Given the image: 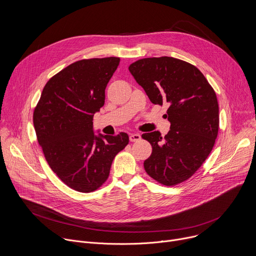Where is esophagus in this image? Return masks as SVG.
<instances>
[{"label": "esophagus", "instance_id": "esophagus-1", "mask_svg": "<svg viewBox=\"0 0 256 256\" xmlns=\"http://www.w3.org/2000/svg\"><path fill=\"white\" fill-rule=\"evenodd\" d=\"M140 140V134H130V142H138Z\"/></svg>", "mask_w": 256, "mask_h": 256}]
</instances>
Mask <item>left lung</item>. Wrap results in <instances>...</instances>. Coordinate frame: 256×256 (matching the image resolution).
Returning <instances> with one entry per match:
<instances>
[{
	"mask_svg": "<svg viewBox=\"0 0 256 256\" xmlns=\"http://www.w3.org/2000/svg\"><path fill=\"white\" fill-rule=\"evenodd\" d=\"M130 72L154 104H166L171 122L160 132L142 134L152 148L144 162L146 174L164 186L191 178L210 154L219 130L217 96L203 73L173 57H152L132 63Z\"/></svg>",
	"mask_w": 256,
	"mask_h": 256,
	"instance_id": "obj_1",
	"label": "left lung"
}]
</instances>
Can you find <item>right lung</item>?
<instances>
[{
  "instance_id": "add662e5",
  "label": "right lung",
  "mask_w": 256,
  "mask_h": 256,
  "mask_svg": "<svg viewBox=\"0 0 256 256\" xmlns=\"http://www.w3.org/2000/svg\"><path fill=\"white\" fill-rule=\"evenodd\" d=\"M118 57L76 61L51 77L34 110L33 122L45 158L71 189L90 193L108 180L114 156L128 136H96L94 116L104 104L106 88Z\"/></svg>"
}]
</instances>
